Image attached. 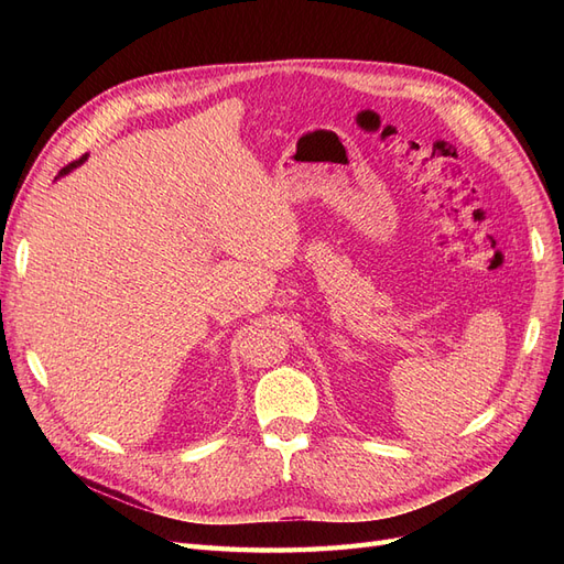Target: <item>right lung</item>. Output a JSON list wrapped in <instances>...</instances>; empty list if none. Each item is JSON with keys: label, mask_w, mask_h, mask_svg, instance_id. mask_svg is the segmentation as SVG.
<instances>
[{"label": "right lung", "mask_w": 564, "mask_h": 564, "mask_svg": "<svg viewBox=\"0 0 564 564\" xmlns=\"http://www.w3.org/2000/svg\"><path fill=\"white\" fill-rule=\"evenodd\" d=\"M84 160H87V158H82V160H77V162H73V164H67L65 169H61V174H58V176H65V174H70V172H73V169H75V166H79V164H82Z\"/></svg>", "instance_id": "add662e5"}]
</instances>
